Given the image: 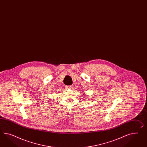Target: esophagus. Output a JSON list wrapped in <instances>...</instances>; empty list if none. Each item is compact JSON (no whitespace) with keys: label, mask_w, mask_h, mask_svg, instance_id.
<instances>
[{"label":"esophagus","mask_w":147,"mask_h":147,"mask_svg":"<svg viewBox=\"0 0 147 147\" xmlns=\"http://www.w3.org/2000/svg\"><path fill=\"white\" fill-rule=\"evenodd\" d=\"M71 87H72L71 86H66V88H67V89H71Z\"/></svg>","instance_id":"1"}]
</instances>
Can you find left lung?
Returning a JSON list of instances; mask_svg holds the SVG:
<instances>
[{"instance_id": "1", "label": "left lung", "mask_w": 147, "mask_h": 147, "mask_svg": "<svg viewBox=\"0 0 147 147\" xmlns=\"http://www.w3.org/2000/svg\"><path fill=\"white\" fill-rule=\"evenodd\" d=\"M82 96H83V95H82ZM86 94H84V96H84V97H86Z\"/></svg>"}]
</instances>
